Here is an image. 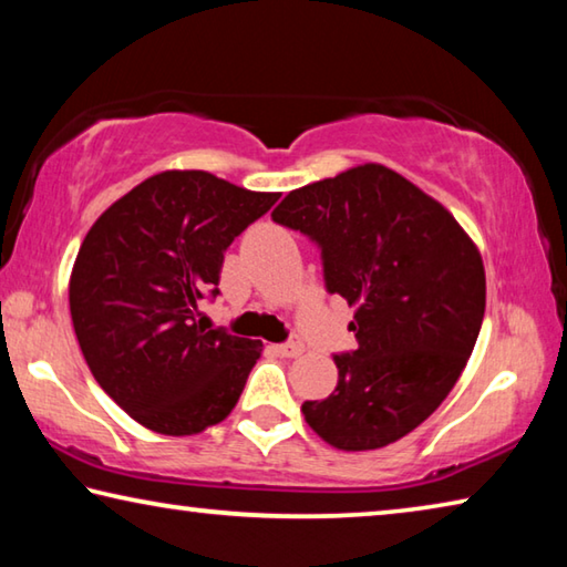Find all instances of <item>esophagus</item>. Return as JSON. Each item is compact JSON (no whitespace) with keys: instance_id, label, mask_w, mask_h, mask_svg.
I'll list each match as a JSON object with an SVG mask.
<instances>
[{"instance_id":"obj_1","label":"esophagus","mask_w":567,"mask_h":567,"mask_svg":"<svg viewBox=\"0 0 567 567\" xmlns=\"http://www.w3.org/2000/svg\"><path fill=\"white\" fill-rule=\"evenodd\" d=\"M275 350L280 352L282 358H297V354H302L305 344H302V340H300V338H297V334H292L290 340H287V342H280V344H277Z\"/></svg>"}]
</instances>
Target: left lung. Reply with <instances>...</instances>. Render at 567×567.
I'll use <instances>...</instances> for the list:
<instances>
[{
  "label": "left lung",
  "instance_id": "left-lung-1",
  "mask_svg": "<svg viewBox=\"0 0 567 567\" xmlns=\"http://www.w3.org/2000/svg\"><path fill=\"white\" fill-rule=\"evenodd\" d=\"M277 225L320 247L324 287L354 307L338 388L302 402L324 443L378 450L412 433L463 372L485 315V267L447 209L398 172L360 165L292 189Z\"/></svg>",
  "mask_w": 567,
  "mask_h": 567
}]
</instances>
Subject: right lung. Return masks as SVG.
<instances>
[{
  "label": "right lung",
  "mask_w": 567,
  "mask_h": 567,
  "mask_svg": "<svg viewBox=\"0 0 567 567\" xmlns=\"http://www.w3.org/2000/svg\"><path fill=\"white\" fill-rule=\"evenodd\" d=\"M280 195L169 169L92 225L70 277L76 340L100 388L159 435H197L243 395L262 342L207 330L225 249Z\"/></svg>",
  "instance_id": "1"
}]
</instances>
